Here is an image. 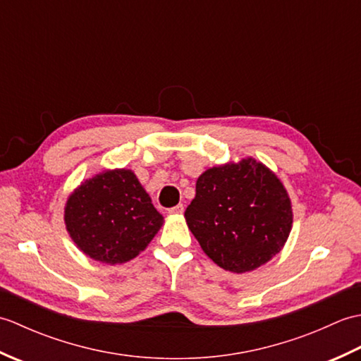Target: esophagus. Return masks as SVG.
I'll use <instances>...</instances> for the list:
<instances>
[{"mask_svg":"<svg viewBox=\"0 0 361 361\" xmlns=\"http://www.w3.org/2000/svg\"><path fill=\"white\" fill-rule=\"evenodd\" d=\"M183 212H185V208H183V204H176L175 208L169 209V214H172V216H181Z\"/></svg>","mask_w":361,"mask_h":361,"instance_id":"esophagus-1","label":"esophagus"}]
</instances>
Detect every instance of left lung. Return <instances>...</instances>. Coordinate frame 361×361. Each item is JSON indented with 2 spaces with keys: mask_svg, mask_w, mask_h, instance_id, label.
Returning a JSON list of instances; mask_svg holds the SVG:
<instances>
[{
  "mask_svg": "<svg viewBox=\"0 0 361 361\" xmlns=\"http://www.w3.org/2000/svg\"><path fill=\"white\" fill-rule=\"evenodd\" d=\"M185 219L214 264L247 273L270 262L283 248L293 209L278 175L247 157L206 169Z\"/></svg>",
  "mask_w": 361,
  "mask_h": 361,
  "instance_id": "obj_1",
  "label": "left lung"
}]
</instances>
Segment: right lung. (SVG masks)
<instances>
[{
  "instance_id": "obj_1",
  "label": "right lung",
  "mask_w": 361,
  "mask_h": 361,
  "mask_svg": "<svg viewBox=\"0 0 361 361\" xmlns=\"http://www.w3.org/2000/svg\"><path fill=\"white\" fill-rule=\"evenodd\" d=\"M66 231L83 255L126 264L147 248L164 224L132 169H104L83 180L63 208Z\"/></svg>"
}]
</instances>
